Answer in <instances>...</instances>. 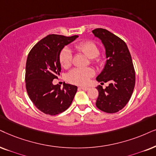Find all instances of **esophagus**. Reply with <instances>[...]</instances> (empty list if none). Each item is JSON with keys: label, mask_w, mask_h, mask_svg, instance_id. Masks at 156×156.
Masks as SVG:
<instances>
[{"label": "esophagus", "mask_w": 156, "mask_h": 156, "mask_svg": "<svg viewBox=\"0 0 156 156\" xmlns=\"http://www.w3.org/2000/svg\"><path fill=\"white\" fill-rule=\"evenodd\" d=\"M80 88H81V89L83 90H88V89H89V88L86 87V86H81V87H80Z\"/></svg>", "instance_id": "obj_1"}]
</instances>
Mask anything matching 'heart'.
<instances>
[{
    "label": "heart",
    "instance_id": "obj_1",
    "mask_svg": "<svg viewBox=\"0 0 156 156\" xmlns=\"http://www.w3.org/2000/svg\"><path fill=\"white\" fill-rule=\"evenodd\" d=\"M76 50L83 53L88 58H95L99 54L97 46L94 42L86 41L76 44L74 47ZM72 52L68 48H64L60 53V62L61 66L65 68H68L72 63ZM94 75V70L90 68H76L69 73L68 80L72 83L78 85H85L87 83L90 78Z\"/></svg>",
    "mask_w": 156,
    "mask_h": 156
}]
</instances>
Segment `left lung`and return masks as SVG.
Instances as JSON below:
<instances>
[{
    "instance_id": "1",
    "label": "left lung",
    "mask_w": 156,
    "mask_h": 156,
    "mask_svg": "<svg viewBox=\"0 0 156 156\" xmlns=\"http://www.w3.org/2000/svg\"><path fill=\"white\" fill-rule=\"evenodd\" d=\"M95 37L101 41L106 61L96 80L109 82L106 88L97 87L98 96L96 105L106 113H116L123 109L130 99L135 84V73L133 60L126 43L104 29L92 31Z\"/></svg>"
}]
</instances>
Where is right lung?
<instances>
[{"label":"right lung","instance_id":"right-lung-1","mask_svg":"<svg viewBox=\"0 0 156 156\" xmlns=\"http://www.w3.org/2000/svg\"><path fill=\"white\" fill-rule=\"evenodd\" d=\"M78 36L50 34L33 47L26 64L27 91L34 106L43 113L56 115L68 109L77 92L76 86L64 83L62 88L52 80L61 71L60 53Z\"/></svg>","mask_w":156,"mask_h":156}]
</instances>
